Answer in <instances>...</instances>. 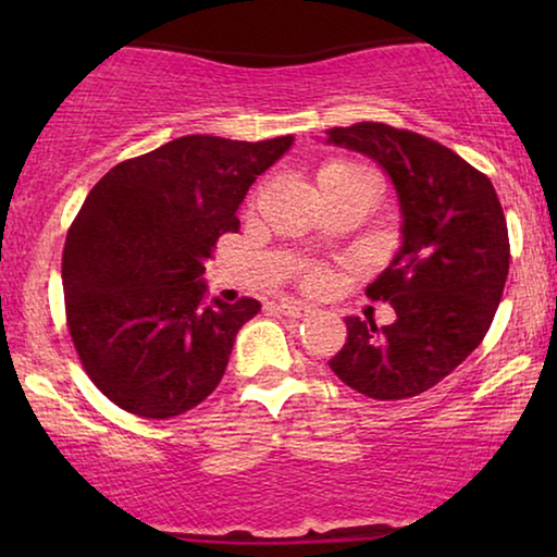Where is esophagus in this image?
<instances>
[{"instance_id": "1", "label": "esophagus", "mask_w": 557, "mask_h": 557, "mask_svg": "<svg viewBox=\"0 0 557 557\" xmlns=\"http://www.w3.org/2000/svg\"><path fill=\"white\" fill-rule=\"evenodd\" d=\"M276 309L281 311V314L284 317H294V319H299V317H307L309 314V307L304 301H294V299H281L278 304H276Z\"/></svg>"}]
</instances>
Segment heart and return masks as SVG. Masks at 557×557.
Masks as SVG:
<instances>
[{"label": "heart", "mask_w": 557, "mask_h": 557, "mask_svg": "<svg viewBox=\"0 0 557 557\" xmlns=\"http://www.w3.org/2000/svg\"><path fill=\"white\" fill-rule=\"evenodd\" d=\"M314 185H317L319 197H326L349 187H362V185L377 187V177L368 164L357 162V159L337 157V159H326V162L319 166L314 174ZM301 281L304 286L309 288H324L326 281H330V273H326L322 265H307V269L301 271Z\"/></svg>", "instance_id": "b5f03b06"}]
</instances>
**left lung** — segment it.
Wrapping results in <instances>:
<instances>
[{
    "label": "left lung",
    "instance_id": "8db88e82",
    "mask_svg": "<svg viewBox=\"0 0 557 557\" xmlns=\"http://www.w3.org/2000/svg\"><path fill=\"white\" fill-rule=\"evenodd\" d=\"M330 144L362 151L391 174L403 246L368 286L395 322L347 317L345 347L330 360L342 383L372 400L425 393L490 332L509 271V235L490 177L444 144L380 121L326 128Z\"/></svg>",
    "mask_w": 557,
    "mask_h": 557
}]
</instances>
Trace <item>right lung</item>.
<instances>
[{
  "mask_svg": "<svg viewBox=\"0 0 557 557\" xmlns=\"http://www.w3.org/2000/svg\"><path fill=\"white\" fill-rule=\"evenodd\" d=\"M292 141L180 136L88 193L63 250L65 322L86 375L119 408L164 421L223 380L235 334L261 304L205 301L202 261L238 231L248 187Z\"/></svg>",
  "mask_w": 557,
  "mask_h": 557,
  "instance_id": "obj_1",
  "label": "right lung"
}]
</instances>
